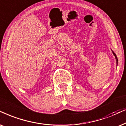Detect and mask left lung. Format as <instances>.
<instances>
[{
	"mask_svg": "<svg viewBox=\"0 0 126 126\" xmlns=\"http://www.w3.org/2000/svg\"><path fill=\"white\" fill-rule=\"evenodd\" d=\"M111 50H112V53L113 54V55H115V58H116V65L117 66V64H118V58H117V56H116V54L114 53L113 52V51H112V49H111Z\"/></svg>",
	"mask_w": 126,
	"mask_h": 126,
	"instance_id": "8db88e82",
	"label": "left lung"
}]
</instances>
